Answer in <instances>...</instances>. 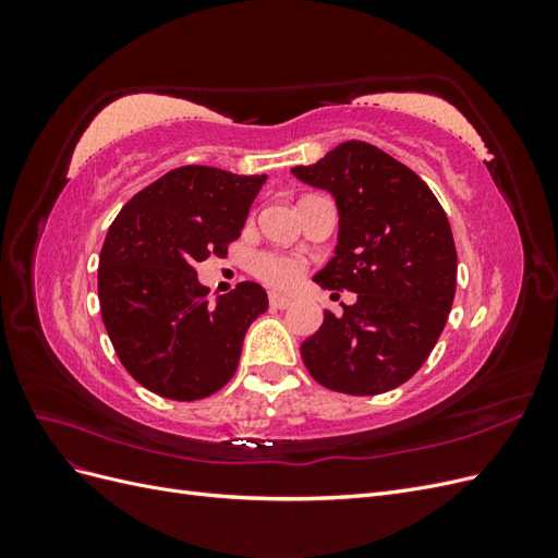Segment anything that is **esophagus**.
Returning a JSON list of instances; mask_svg holds the SVG:
<instances>
[{"mask_svg": "<svg viewBox=\"0 0 558 558\" xmlns=\"http://www.w3.org/2000/svg\"><path fill=\"white\" fill-rule=\"evenodd\" d=\"M293 305V298L281 295V293H269V307L272 310H286Z\"/></svg>", "mask_w": 558, "mask_h": 558, "instance_id": "1", "label": "esophagus"}]
</instances>
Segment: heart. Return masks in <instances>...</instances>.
<instances>
[{
    "mask_svg": "<svg viewBox=\"0 0 558 558\" xmlns=\"http://www.w3.org/2000/svg\"><path fill=\"white\" fill-rule=\"evenodd\" d=\"M253 275L272 289H291L305 275V263L281 251H265L253 260Z\"/></svg>",
    "mask_w": 558,
    "mask_h": 558,
    "instance_id": "heart-1",
    "label": "heart"
}]
</instances>
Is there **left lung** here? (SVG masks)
Returning <instances> with one entry per match:
<instances>
[{"instance_id": "1", "label": "left lung", "mask_w": 558, "mask_h": 558, "mask_svg": "<svg viewBox=\"0 0 558 558\" xmlns=\"http://www.w3.org/2000/svg\"><path fill=\"white\" fill-rule=\"evenodd\" d=\"M335 195L340 240L314 277L359 293L300 347L310 375L337 393L379 396L408 381L440 340L456 293V246L447 214L408 165L359 140L314 165L293 167Z\"/></svg>"}]
</instances>
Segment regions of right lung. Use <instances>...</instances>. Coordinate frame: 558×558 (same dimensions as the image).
<instances>
[{
	"instance_id": "add662e5",
	"label": "right lung",
	"mask_w": 558,
	"mask_h": 558,
	"mask_svg": "<svg viewBox=\"0 0 558 558\" xmlns=\"http://www.w3.org/2000/svg\"><path fill=\"white\" fill-rule=\"evenodd\" d=\"M265 179L177 167L113 218L99 253V310L123 367L156 396L193 402L221 391L248 326L267 312L253 281L209 305L195 272L209 256H228Z\"/></svg>"
}]
</instances>
